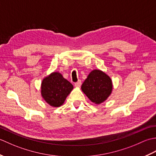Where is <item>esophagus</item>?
I'll return each instance as SVG.
<instances>
[{
	"label": "esophagus",
	"mask_w": 156,
	"mask_h": 156,
	"mask_svg": "<svg viewBox=\"0 0 156 156\" xmlns=\"http://www.w3.org/2000/svg\"><path fill=\"white\" fill-rule=\"evenodd\" d=\"M81 84H82V82H81L80 80H79L78 82H76L74 83V85H75L76 87H80Z\"/></svg>",
	"instance_id": "34e87169"
}]
</instances>
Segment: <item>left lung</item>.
Wrapping results in <instances>:
<instances>
[{
  "mask_svg": "<svg viewBox=\"0 0 156 156\" xmlns=\"http://www.w3.org/2000/svg\"><path fill=\"white\" fill-rule=\"evenodd\" d=\"M81 88L92 102L101 104L111 94L112 84L107 74L99 69H94L83 82Z\"/></svg>",
  "mask_w": 156,
  "mask_h": 156,
  "instance_id": "left-lung-1",
  "label": "left lung"
}]
</instances>
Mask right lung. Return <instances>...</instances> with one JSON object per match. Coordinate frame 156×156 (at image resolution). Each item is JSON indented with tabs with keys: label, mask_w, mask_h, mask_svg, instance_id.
Masks as SVG:
<instances>
[{
	"label": "right lung",
	"mask_w": 156,
	"mask_h": 156,
	"mask_svg": "<svg viewBox=\"0 0 156 156\" xmlns=\"http://www.w3.org/2000/svg\"><path fill=\"white\" fill-rule=\"evenodd\" d=\"M73 88L60 73L53 72L42 81L41 95L49 105L58 107L63 105Z\"/></svg>",
	"instance_id": "1"
}]
</instances>
